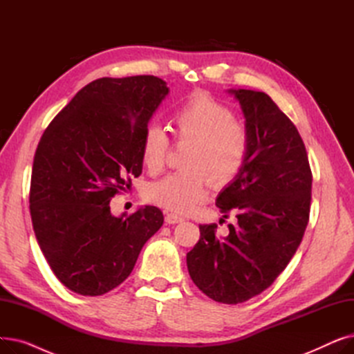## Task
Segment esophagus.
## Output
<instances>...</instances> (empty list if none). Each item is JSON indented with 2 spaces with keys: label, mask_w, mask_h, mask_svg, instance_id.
Segmentation results:
<instances>
[{
  "label": "esophagus",
  "mask_w": 354,
  "mask_h": 354,
  "mask_svg": "<svg viewBox=\"0 0 354 354\" xmlns=\"http://www.w3.org/2000/svg\"><path fill=\"white\" fill-rule=\"evenodd\" d=\"M183 221V218L182 216H179V215H176V214H169V212H167L166 215H165V222H166V224H178V222H182Z\"/></svg>",
  "instance_id": "1"
}]
</instances>
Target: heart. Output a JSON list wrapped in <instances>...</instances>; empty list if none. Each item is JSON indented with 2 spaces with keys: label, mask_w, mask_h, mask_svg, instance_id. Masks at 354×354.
Listing matches in <instances>:
<instances>
[{
  "label": "heart",
  "mask_w": 354,
  "mask_h": 354,
  "mask_svg": "<svg viewBox=\"0 0 354 354\" xmlns=\"http://www.w3.org/2000/svg\"><path fill=\"white\" fill-rule=\"evenodd\" d=\"M235 111L207 91H195L172 118L176 143H191L185 153L187 171L175 172L151 183L146 198L165 209L189 214L208 196L209 180L222 187L243 171L250 155L248 130ZM171 151L165 130L147 126L140 142L142 162L151 174H159Z\"/></svg>",
  "instance_id": "obj_1"
}]
</instances>
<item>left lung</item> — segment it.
Here are the masks:
<instances>
[{
	"mask_svg": "<svg viewBox=\"0 0 354 354\" xmlns=\"http://www.w3.org/2000/svg\"><path fill=\"white\" fill-rule=\"evenodd\" d=\"M238 99L250 135V155L232 183L219 194L224 216L236 224L216 238V224L199 225L187 254L195 286L209 299L239 304L267 290L299 248L310 218L313 175L294 123L263 91L230 90Z\"/></svg>",
	"mask_w": 354,
	"mask_h": 354,
	"instance_id": "8db88e82",
	"label": "left lung"
}]
</instances>
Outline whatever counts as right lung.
Here are the masks:
<instances>
[{
    "label": "right lung",
    "mask_w": 354,
    "mask_h": 354,
    "mask_svg": "<svg viewBox=\"0 0 354 354\" xmlns=\"http://www.w3.org/2000/svg\"><path fill=\"white\" fill-rule=\"evenodd\" d=\"M167 91L155 76L97 79L51 120L37 146L32 228L54 275L74 292L95 297L120 286L163 224L156 207L116 218L109 203L142 174V136Z\"/></svg>",
    "instance_id": "add662e5"
}]
</instances>
